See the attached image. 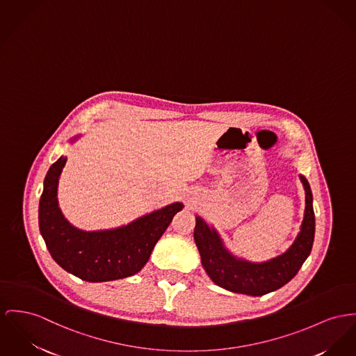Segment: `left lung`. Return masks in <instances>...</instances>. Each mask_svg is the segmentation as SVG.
Returning <instances> with one entry per match:
<instances>
[{
	"instance_id": "left-lung-1",
	"label": "left lung",
	"mask_w": 356,
	"mask_h": 356,
	"mask_svg": "<svg viewBox=\"0 0 356 356\" xmlns=\"http://www.w3.org/2000/svg\"><path fill=\"white\" fill-rule=\"evenodd\" d=\"M305 189V214L291 247L277 258L263 263H252L234 257L222 244L214 228L200 216L195 217L194 241L201 255V263L214 284L240 294L263 296L274 291L296 277L312 251L314 240L313 197L309 182L300 175Z\"/></svg>"
}]
</instances>
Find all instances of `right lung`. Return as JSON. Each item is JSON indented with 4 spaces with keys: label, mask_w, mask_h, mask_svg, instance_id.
<instances>
[{
    "label": "right lung",
    "mask_w": 356,
    "mask_h": 356,
    "mask_svg": "<svg viewBox=\"0 0 356 356\" xmlns=\"http://www.w3.org/2000/svg\"><path fill=\"white\" fill-rule=\"evenodd\" d=\"M66 161L60 156L49 167L39 204L40 234L52 259L88 282L115 281L139 273L184 205L170 204L116 229L81 231L65 218L58 205V184Z\"/></svg>",
    "instance_id": "right-lung-1"
}]
</instances>
